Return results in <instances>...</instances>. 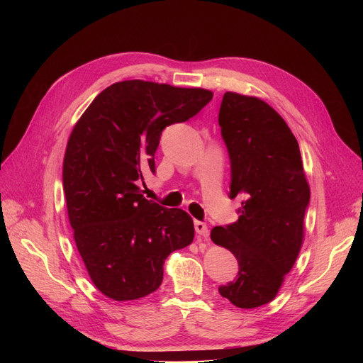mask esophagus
Segmentation results:
<instances>
[{
  "label": "esophagus",
  "mask_w": 363,
  "mask_h": 363,
  "mask_svg": "<svg viewBox=\"0 0 363 363\" xmlns=\"http://www.w3.org/2000/svg\"><path fill=\"white\" fill-rule=\"evenodd\" d=\"M194 228H196V233L199 235L204 237V238H207L208 234H211V231H208V226L204 222H201V220H196L194 222Z\"/></svg>",
  "instance_id": "1"
}]
</instances>
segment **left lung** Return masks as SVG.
<instances>
[{"label": "left lung", "instance_id": "8db88e82", "mask_svg": "<svg viewBox=\"0 0 363 363\" xmlns=\"http://www.w3.org/2000/svg\"><path fill=\"white\" fill-rule=\"evenodd\" d=\"M219 126L231 163L230 199H241L238 220L215 226L211 238L238 262L219 293L241 309L269 303L298 256L311 201L298 143L264 101L225 92Z\"/></svg>", "mask_w": 363, "mask_h": 363}]
</instances>
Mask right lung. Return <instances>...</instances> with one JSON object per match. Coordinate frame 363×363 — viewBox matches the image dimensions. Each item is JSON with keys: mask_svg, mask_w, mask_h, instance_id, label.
Listing matches in <instances>:
<instances>
[{"mask_svg": "<svg viewBox=\"0 0 363 363\" xmlns=\"http://www.w3.org/2000/svg\"><path fill=\"white\" fill-rule=\"evenodd\" d=\"M213 99L201 88L123 81L100 92L74 125L63 162L70 226L86 271L104 296L137 300L156 291L163 264L193 242L181 208L147 200L143 172H156L166 126L186 122Z\"/></svg>", "mask_w": 363, "mask_h": 363, "instance_id": "obj_1", "label": "right lung"}]
</instances>
